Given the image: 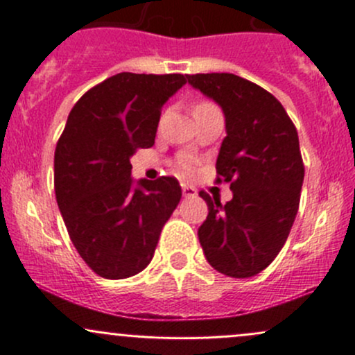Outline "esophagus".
Wrapping results in <instances>:
<instances>
[{
  "label": "esophagus",
  "mask_w": 355,
  "mask_h": 355,
  "mask_svg": "<svg viewBox=\"0 0 355 355\" xmlns=\"http://www.w3.org/2000/svg\"><path fill=\"white\" fill-rule=\"evenodd\" d=\"M182 194H184V198H194V196H198V191L194 187H191V185H184Z\"/></svg>",
  "instance_id": "34e87169"
}]
</instances>
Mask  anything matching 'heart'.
<instances>
[{
    "label": "heart",
    "mask_w": 355,
    "mask_h": 355,
    "mask_svg": "<svg viewBox=\"0 0 355 355\" xmlns=\"http://www.w3.org/2000/svg\"><path fill=\"white\" fill-rule=\"evenodd\" d=\"M216 108V105H213L211 101H198L194 105V108H192V113L194 114H199V113H204V111H211ZM178 164H180V168H184V170L191 171L192 166H194V161L191 159V157L184 156L180 157V161H178Z\"/></svg>",
    "instance_id": "1"
}]
</instances>
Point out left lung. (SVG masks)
I'll return each instance as SVG.
<instances>
[{"label":"left lung","instance_id":"8db88e82","mask_svg":"<svg viewBox=\"0 0 355 355\" xmlns=\"http://www.w3.org/2000/svg\"><path fill=\"white\" fill-rule=\"evenodd\" d=\"M189 84L221 106L227 137L216 159V182H230L221 204L200 191L207 218L199 242L220 273L249 278L282 250L299 209L304 163L295 125L266 89L234 73L187 75Z\"/></svg>","mask_w":355,"mask_h":355}]
</instances>
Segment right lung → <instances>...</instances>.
<instances>
[{"instance_id":"1","label":"right lung","mask_w":355,"mask_h":355,"mask_svg":"<svg viewBox=\"0 0 355 355\" xmlns=\"http://www.w3.org/2000/svg\"><path fill=\"white\" fill-rule=\"evenodd\" d=\"M187 82L182 73L121 71L71 108L55 151V194L82 259L121 280L151 263L164 223L182 198L177 178L139 180L130 157L155 144L161 108Z\"/></svg>"}]
</instances>
